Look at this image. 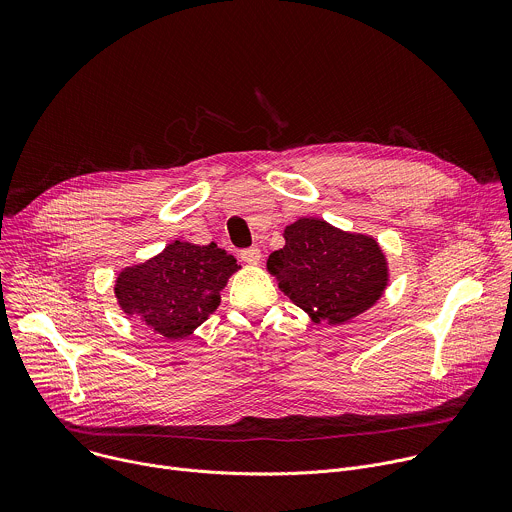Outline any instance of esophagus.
<instances>
[{
  "mask_svg": "<svg viewBox=\"0 0 512 512\" xmlns=\"http://www.w3.org/2000/svg\"><path fill=\"white\" fill-rule=\"evenodd\" d=\"M241 259L249 265H257L261 261V251L259 247H249V249H243L241 251Z\"/></svg>",
  "mask_w": 512,
  "mask_h": 512,
  "instance_id": "1",
  "label": "esophagus"
}]
</instances>
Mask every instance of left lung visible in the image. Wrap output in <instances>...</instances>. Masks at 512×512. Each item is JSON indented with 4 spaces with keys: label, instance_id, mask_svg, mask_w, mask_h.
<instances>
[{
    "label": "left lung",
    "instance_id": "obj_1",
    "mask_svg": "<svg viewBox=\"0 0 512 512\" xmlns=\"http://www.w3.org/2000/svg\"><path fill=\"white\" fill-rule=\"evenodd\" d=\"M283 239V249L269 255L267 271L312 322L340 326L383 298L389 263L375 237L302 216L283 229Z\"/></svg>",
    "mask_w": 512,
    "mask_h": 512
}]
</instances>
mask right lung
<instances>
[{"instance_id":"right-lung-1","label":"right lung","mask_w":512,"mask_h":512,"mask_svg":"<svg viewBox=\"0 0 512 512\" xmlns=\"http://www.w3.org/2000/svg\"><path fill=\"white\" fill-rule=\"evenodd\" d=\"M237 259L216 243L172 241L148 261L129 265L115 279L119 308L166 340H180L221 306V291L239 271Z\"/></svg>"}]
</instances>
